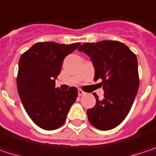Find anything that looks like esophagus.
Returning a JSON list of instances; mask_svg holds the SVG:
<instances>
[{
    "instance_id": "obj_1",
    "label": "esophagus",
    "mask_w": 156,
    "mask_h": 156,
    "mask_svg": "<svg viewBox=\"0 0 156 156\" xmlns=\"http://www.w3.org/2000/svg\"><path fill=\"white\" fill-rule=\"evenodd\" d=\"M78 96H79V97H81V96H84V95H86V93H85L84 91H82L81 89H78Z\"/></svg>"
}]
</instances>
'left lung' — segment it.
Returning a JSON list of instances; mask_svg holds the SVG:
<instances>
[{"label": "left lung", "mask_w": 156, "mask_h": 156, "mask_svg": "<svg viewBox=\"0 0 156 156\" xmlns=\"http://www.w3.org/2000/svg\"><path fill=\"white\" fill-rule=\"evenodd\" d=\"M91 59L95 69L94 80L104 89V98L98 99L87 115L92 126L99 130H110L117 126L129 113L139 87L136 56L129 48L115 41L84 43L78 48Z\"/></svg>", "instance_id": "obj_1"}]
</instances>
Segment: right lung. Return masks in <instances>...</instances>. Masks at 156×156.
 Wrapping results in <instances>:
<instances>
[{"label": "right lung", "instance_id": "right-lung-1", "mask_svg": "<svg viewBox=\"0 0 156 156\" xmlns=\"http://www.w3.org/2000/svg\"><path fill=\"white\" fill-rule=\"evenodd\" d=\"M79 45L39 42L20 58L18 93L29 116L42 129L54 130L61 126L78 98L77 87L61 91L55 87V81L64 58Z\"/></svg>", "mask_w": 156, "mask_h": 156}]
</instances>
